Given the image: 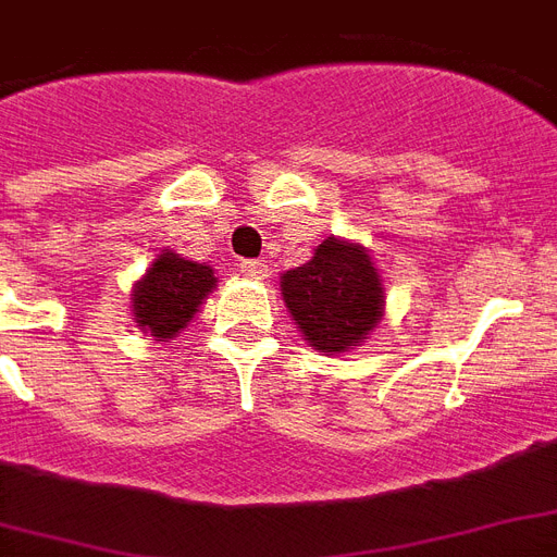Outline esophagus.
I'll list each match as a JSON object with an SVG mask.
<instances>
[{
  "instance_id": "esophagus-1",
  "label": "esophagus",
  "mask_w": 557,
  "mask_h": 557,
  "mask_svg": "<svg viewBox=\"0 0 557 557\" xmlns=\"http://www.w3.org/2000/svg\"><path fill=\"white\" fill-rule=\"evenodd\" d=\"M239 271H243L248 280L269 277V265H265V260H239Z\"/></svg>"
}]
</instances>
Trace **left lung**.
<instances>
[{
  "mask_svg": "<svg viewBox=\"0 0 557 557\" xmlns=\"http://www.w3.org/2000/svg\"><path fill=\"white\" fill-rule=\"evenodd\" d=\"M280 295L306 344L326 356L361 347L387 304L370 251L344 236H326L312 260L286 271Z\"/></svg>",
  "mask_w": 557,
  "mask_h": 557,
  "instance_id": "left-lung-1",
  "label": "left lung"
}]
</instances>
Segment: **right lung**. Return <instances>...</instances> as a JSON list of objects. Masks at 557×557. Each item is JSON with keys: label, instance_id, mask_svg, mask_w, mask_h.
I'll use <instances>...</instances> for the list:
<instances>
[{"label": "right lung", "instance_id": "add662e5", "mask_svg": "<svg viewBox=\"0 0 557 557\" xmlns=\"http://www.w3.org/2000/svg\"><path fill=\"white\" fill-rule=\"evenodd\" d=\"M216 269L161 248L141 277L133 283L129 309L135 326L152 341H173L185 332L201 304L216 288Z\"/></svg>", "mask_w": 557, "mask_h": 557}]
</instances>
